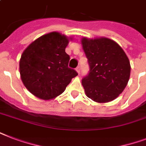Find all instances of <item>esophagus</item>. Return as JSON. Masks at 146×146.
<instances>
[{
    "mask_svg": "<svg viewBox=\"0 0 146 146\" xmlns=\"http://www.w3.org/2000/svg\"><path fill=\"white\" fill-rule=\"evenodd\" d=\"M80 70H81V67H80V66H77V67L76 68V72H77L79 74L80 73Z\"/></svg>",
    "mask_w": 146,
    "mask_h": 146,
    "instance_id": "34e87169",
    "label": "esophagus"
}]
</instances>
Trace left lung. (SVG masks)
I'll list each match as a JSON object with an SVG mask.
<instances>
[{"label":"left lung","instance_id":"1","mask_svg":"<svg viewBox=\"0 0 146 146\" xmlns=\"http://www.w3.org/2000/svg\"><path fill=\"white\" fill-rule=\"evenodd\" d=\"M82 48L88 58L89 72L82 80L87 97L98 103L113 101L127 86L130 64L124 50L108 38L83 37Z\"/></svg>","mask_w":146,"mask_h":146}]
</instances>
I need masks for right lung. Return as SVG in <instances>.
I'll return each mask as SVG.
<instances>
[{
	"label": "right lung",
	"instance_id": "obj_1",
	"mask_svg": "<svg viewBox=\"0 0 146 146\" xmlns=\"http://www.w3.org/2000/svg\"><path fill=\"white\" fill-rule=\"evenodd\" d=\"M71 39L52 32L35 40L23 52L19 60L21 80L33 95L43 100L53 99L78 75L68 67L70 56L65 52Z\"/></svg>",
	"mask_w": 146,
	"mask_h": 146
}]
</instances>
